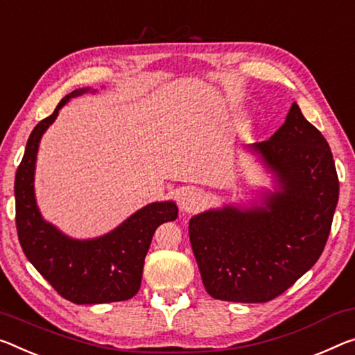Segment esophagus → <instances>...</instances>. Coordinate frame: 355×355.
Instances as JSON below:
<instances>
[{"label":"esophagus","instance_id":"34e87169","mask_svg":"<svg viewBox=\"0 0 355 355\" xmlns=\"http://www.w3.org/2000/svg\"><path fill=\"white\" fill-rule=\"evenodd\" d=\"M204 205V196L198 189H187L180 198V210L184 213L199 211Z\"/></svg>","mask_w":355,"mask_h":355}]
</instances>
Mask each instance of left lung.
<instances>
[{"label":"left lung","mask_w":355,"mask_h":355,"mask_svg":"<svg viewBox=\"0 0 355 355\" xmlns=\"http://www.w3.org/2000/svg\"><path fill=\"white\" fill-rule=\"evenodd\" d=\"M245 150L272 175L250 207L226 204L189 219L202 283L213 299L263 303L289 289L322 254L340 183L327 140L292 104L284 125Z\"/></svg>","instance_id":"left-lung-1"}]
</instances>
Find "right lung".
Listing matches in <instances>:
<instances>
[{"mask_svg":"<svg viewBox=\"0 0 355 355\" xmlns=\"http://www.w3.org/2000/svg\"><path fill=\"white\" fill-rule=\"evenodd\" d=\"M85 93L96 89L87 87L66 94L53 114L39 121L30 134L15 173V224L28 261L52 288L77 305H94L123 302L137 294L155 230L177 219L178 208L173 200L151 202L110 232L87 240L72 239L42 218L35 194L39 144L61 107Z\"/></svg>","mask_w":355,"mask_h":355,"instance_id":"1","label":"right lung"}]
</instances>
